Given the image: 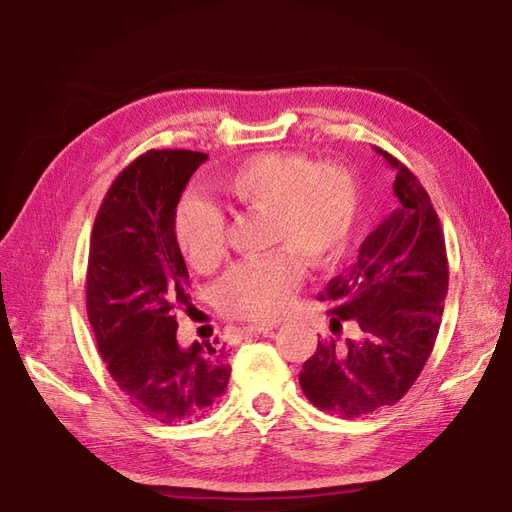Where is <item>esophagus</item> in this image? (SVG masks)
Instances as JSON below:
<instances>
[{
    "instance_id": "obj_1",
    "label": "esophagus",
    "mask_w": 512,
    "mask_h": 512,
    "mask_svg": "<svg viewBox=\"0 0 512 512\" xmlns=\"http://www.w3.org/2000/svg\"><path fill=\"white\" fill-rule=\"evenodd\" d=\"M273 328V323H252V326H243L241 336H254V334H269Z\"/></svg>"
}]
</instances>
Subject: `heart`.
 <instances>
[{"instance_id": "1", "label": "heart", "mask_w": 512, "mask_h": 512, "mask_svg": "<svg viewBox=\"0 0 512 512\" xmlns=\"http://www.w3.org/2000/svg\"><path fill=\"white\" fill-rule=\"evenodd\" d=\"M217 191L230 204L265 213V258L234 265L215 291L223 315L273 321L291 308L310 269H330L345 256L358 219V182L336 160L310 162L299 152H258L221 173ZM173 239L199 273L226 256V219L202 197L186 195L173 213Z\"/></svg>"}]
</instances>
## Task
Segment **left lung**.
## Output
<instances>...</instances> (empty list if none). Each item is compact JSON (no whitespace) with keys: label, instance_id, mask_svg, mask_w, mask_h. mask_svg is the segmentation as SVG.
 Instances as JSON below:
<instances>
[{"label":"left lung","instance_id":"left-lung-1","mask_svg":"<svg viewBox=\"0 0 512 512\" xmlns=\"http://www.w3.org/2000/svg\"><path fill=\"white\" fill-rule=\"evenodd\" d=\"M395 173L393 213L360 245L356 263L319 295L330 330L345 341H319L299 371L310 404L343 419L393 406L432 354L447 297L445 239L439 215L404 162L373 147Z\"/></svg>","mask_w":512,"mask_h":512}]
</instances>
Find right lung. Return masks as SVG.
I'll return each mask as SVG.
<instances>
[{
  "mask_svg": "<svg viewBox=\"0 0 512 512\" xmlns=\"http://www.w3.org/2000/svg\"><path fill=\"white\" fill-rule=\"evenodd\" d=\"M206 158L149 149L110 184L91 232L86 315L97 350L130 404L162 423L202 419L230 380L219 339L186 350L176 341V310L189 308L191 282L173 213Z\"/></svg>",
  "mask_w": 512,
  "mask_h": 512,
  "instance_id": "right-lung-1",
  "label": "right lung"
}]
</instances>
